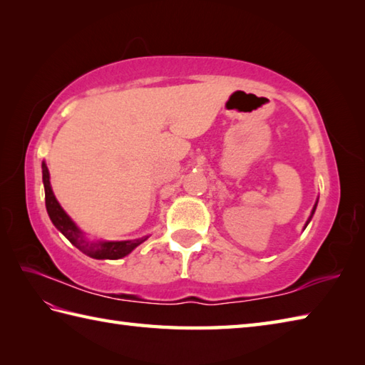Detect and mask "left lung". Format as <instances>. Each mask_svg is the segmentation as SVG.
<instances>
[{"label":"left lung","mask_w":365,"mask_h":365,"mask_svg":"<svg viewBox=\"0 0 365 365\" xmlns=\"http://www.w3.org/2000/svg\"><path fill=\"white\" fill-rule=\"evenodd\" d=\"M315 208H317V204H315V207H314V210H312V215H314V212H315ZM312 215H311V218H312ZM311 218H309V220H307V222H306V226H307V224H309V221H311Z\"/></svg>","instance_id":"left-lung-1"}]
</instances>
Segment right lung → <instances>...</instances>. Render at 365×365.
Returning a JSON list of instances; mask_svg holds the SVG:
<instances>
[{
	"label": "right lung",
	"instance_id": "1",
	"mask_svg": "<svg viewBox=\"0 0 365 365\" xmlns=\"http://www.w3.org/2000/svg\"><path fill=\"white\" fill-rule=\"evenodd\" d=\"M42 178L45 187V205L51 222L56 226L58 230H61V234H63L68 242L78 247L81 252L89 255V257L111 260L125 257V255L133 251L136 246L144 243L147 240V237H143L138 240H127V242H88V240L83 237L81 230L75 226V222L68 218L66 212L58 204L56 197H54L50 187L48 168H46L45 163H42Z\"/></svg>",
	"mask_w": 365,
	"mask_h": 365
}]
</instances>
